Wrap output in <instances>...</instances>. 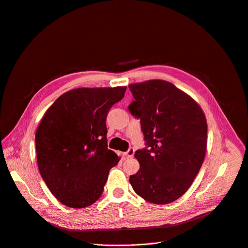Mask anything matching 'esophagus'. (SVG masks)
<instances>
[{
  "instance_id": "obj_1",
  "label": "esophagus",
  "mask_w": 248,
  "mask_h": 248,
  "mask_svg": "<svg viewBox=\"0 0 248 248\" xmlns=\"http://www.w3.org/2000/svg\"><path fill=\"white\" fill-rule=\"evenodd\" d=\"M134 155H135V150L133 147H130L129 150L125 153V155L127 158H132L134 156Z\"/></svg>"
}]
</instances>
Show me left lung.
<instances>
[{
    "instance_id": "left-lung-1",
    "label": "left lung",
    "mask_w": 248,
    "mask_h": 248,
    "mask_svg": "<svg viewBox=\"0 0 248 248\" xmlns=\"http://www.w3.org/2000/svg\"><path fill=\"white\" fill-rule=\"evenodd\" d=\"M131 114L140 120L146 147L135 157L140 169L130 176L137 194L155 204L181 197L199 173L206 153L207 123L188 94L164 80L129 85Z\"/></svg>"
}]
</instances>
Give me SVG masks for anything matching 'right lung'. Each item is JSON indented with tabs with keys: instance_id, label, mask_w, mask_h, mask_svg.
Wrapping results in <instances>:
<instances>
[{
	"instance_id": "add662e5",
	"label": "right lung",
	"mask_w": 248,
	"mask_h": 248,
	"mask_svg": "<svg viewBox=\"0 0 248 248\" xmlns=\"http://www.w3.org/2000/svg\"><path fill=\"white\" fill-rule=\"evenodd\" d=\"M127 87L78 88L62 94L36 131L40 174L62 204L84 208L100 199L120 158L108 148L106 120Z\"/></svg>"
}]
</instances>
